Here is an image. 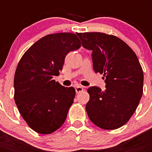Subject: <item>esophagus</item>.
I'll list each match as a JSON object with an SVG mask.
<instances>
[{
  "mask_svg": "<svg viewBox=\"0 0 152 152\" xmlns=\"http://www.w3.org/2000/svg\"><path fill=\"white\" fill-rule=\"evenodd\" d=\"M83 91V87H81V86H77L76 88V94H78L80 92H82Z\"/></svg>",
  "mask_w": 152,
  "mask_h": 152,
  "instance_id": "34e87169",
  "label": "esophagus"
}]
</instances>
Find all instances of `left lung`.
<instances>
[{"label": "left lung", "mask_w": 152, "mask_h": 152, "mask_svg": "<svg viewBox=\"0 0 152 152\" xmlns=\"http://www.w3.org/2000/svg\"><path fill=\"white\" fill-rule=\"evenodd\" d=\"M84 48L92 50L94 70L103 75L106 90L88 89V115L98 127L113 130L128 122L143 95L144 72L137 55L118 37L100 32L77 33Z\"/></svg>", "instance_id": "8db88e82"}]
</instances>
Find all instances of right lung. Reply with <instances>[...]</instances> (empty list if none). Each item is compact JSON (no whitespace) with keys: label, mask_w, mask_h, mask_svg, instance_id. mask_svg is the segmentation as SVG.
I'll list each match as a JSON object with an SVG mask.
<instances>
[{"label":"right lung","mask_w":152,"mask_h":152,"mask_svg":"<svg viewBox=\"0 0 152 152\" xmlns=\"http://www.w3.org/2000/svg\"><path fill=\"white\" fill-rule=\"evenodd\" d=\"M80 46L72 33L48 34L33 44L19 61L14 99L22 118L38 133L50 134L66 119L76 91L61 85L53 77L62 70L66 55Z\"/></svg>","instance_id":"1"}]
</instances>
